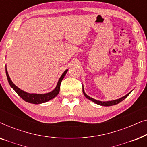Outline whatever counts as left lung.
Here are the masks:
<instances>
[{
    "mask_svg": "<svg viewBox=\"0 0 147 147\" xmlns=\"http://www.w3.org/2000/svg\"><path fill=\"white\" fill-rule=\"evenodd\" d=\"M82 89H83V93L84 94V96H86V98H88V100H91V101L94 102V103H96V104H98V105H100V106H113V105H116V104H117L118 103H120V102H122V100H124L125 98L127 97V96L129 95V94L131 93V92H130L129 93L126 94L123 97L119 98V99H116V100H110V101H100V100H95L94 99V98H92L91 97H90L89 96H88L87 94L85 93V92H84V87H82Z\"/></svg>",
    "mask_w": 147,
    "mask_h": 147,
    "instance_id": "1",
    "label": "left lung"
}]
</instances>
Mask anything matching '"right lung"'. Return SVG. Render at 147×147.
Returning <instances> with one entry per match:
<instances>
[{
  "instance_id": "right-lung-1",
  "label": "right lung",
  "mask_w": 147,
  "mask_h": 147,
  "mask_svg": "<svg viewBox=\"0 0 147 147\" xmlns=\"http://www.w3.org/2000/svg\"><path fill=\"white\" fill-rule=\"evenodd\" d=\"M67 71H68V69H66L65 71L62 74L61 77H60L59 80H58L57 86H56L55 88L53 90H52V91L45 94H33V93L31 94V93H28L27 92L23 91V90L20 89L19 88H18L17 86H15V84H13V82H12V80L9 77V75L7 71V66H6V74H7L8 82H9L11 87L13 88L16 92H17L18 95H19L23 100H25V101L27 102H29V103L35 104L45 103V102H47L48 101H49L50 100L53 99V98L56 97V96L58 95V94H59V92L60 85H61V81L63 80V78L65 77V76L66 75V74H67Z\"/></svg>"
}]
</instances>
